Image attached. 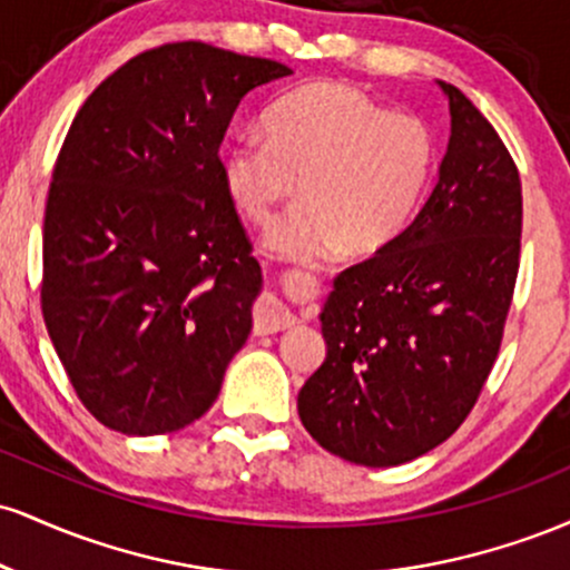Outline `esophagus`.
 <instances>
[{"instance_id":"34e87169","label":"esophagus","mask_w":570,"mask_h":570,"mask_svg":"<svg viewBox=\"0 0 570 570\" xmlns=\"http://www.w3.org/2000/svg\"><path fill=\"white\" fill-rule=\"evenodd\" d=\"M297 324V316L281 303L278 297L267 294V297L259 299L257 313H254V330L259 335H271V332H281V330H289V326Z\"/></svg>"}]
</instances>
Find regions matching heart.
<instances>
[{
	"label": "heart",
	"mask_w": 570,
	"mask_h": 570,
	"mask_svg": "<svg viewBox=\"0 0 570 570\" xmlns=\"http://www.w3.org/2000/svg\"><path fill=\"white\" fill-rule=\"evenodd\" d=\"M265 130L227 144L222 181L254 225H267L299 181L303 200L267 233L278 257H364L407 230L434 166L426 122L348 85L311 82L267 109Z\"/></svg>",
	"instance_id": "b5f03b06"
}]
</instances>
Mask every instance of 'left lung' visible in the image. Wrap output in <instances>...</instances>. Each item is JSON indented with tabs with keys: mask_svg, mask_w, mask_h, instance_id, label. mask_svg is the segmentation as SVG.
<instances>
[{
	"mask_svg": "<svg viewBox=\"0 0 570 570\" xmlns=\"http://www.w3.org/2000/svg\"><path fill=\"white\" fill-rule=\"evenodd\" d=\"M440 179L404 230L348 267L322 311L324 364L297 396L324 450L399 466L466 421L495 356L520 271L522 187L501 136L453 85Z\"/></svg>",
	"mask_w": 570,
	"mask_h": 570,
	"instance_id": "obj_1",
	"label": "left lung"
}]
</instances>
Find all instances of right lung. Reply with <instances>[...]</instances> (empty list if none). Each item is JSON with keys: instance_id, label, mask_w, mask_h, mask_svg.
Listing matches in <instances>:
<instances>
[{"instance_id": "1", "label": "right lung", "mask_w": 570, "mask_h": 570, "mask_svg": "<svg viewBox=\"0 0 570 570\" xmlns=\"http://www.w3.org/2000/svg\"><path fill=\"white\" fill-rule=\"evenodd\" d=\"M289 75L206 42L160 45L71 122L45 206L42 316L107 429L168 434L217 402L263 289L219 147L238 104Z\"/></svg>"}]
</instances>
